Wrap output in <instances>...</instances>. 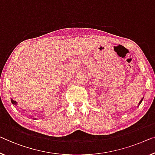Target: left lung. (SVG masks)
<instances>
[{"label": "left lung", "instance_id": "left-lung-1", "mask_svg": "<svg viewBox=\"0 0 155 155\" xmlns=\"http://www.w3.org/2000/svg\"><path fill=\"white\" fill-rule=\"evenodd\" d=\"M143 98H142V99H141V100H140V102H139V104H138V105H140V104L142 102V101H143Z\"/></svg>", "mask_w": 155, "mask_h": 155}]
</instances>
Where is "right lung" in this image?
Wrapping results in <instances>:
<instances>
[{
	"label": "right lung",
	"instance_id": "right-lung-1",
	"mask_svg": "<svg viewBox=\"0 0 155 155\" xmlns=\"http://www.w3.org/2000/svg\"><path fill=\"white\" fill-rule=\"evenodd\" d=\"M11 101H12V103L13 104H15V105H17V101H15V100H12V99H11Z\"/></svg>",
	"mask_w": 155,
	"mask_h": 155
}]
</instances>
